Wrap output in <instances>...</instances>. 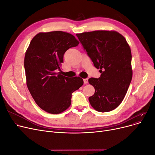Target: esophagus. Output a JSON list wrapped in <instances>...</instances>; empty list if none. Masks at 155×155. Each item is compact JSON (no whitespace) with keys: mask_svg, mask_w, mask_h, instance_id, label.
Instances as JSON below:
<instances>
[{"mask_svg":"<svg viewBox=\"0 0 155 155\" xmlns=\"http://www.w3.org/2000/svg\"><path fill=\"white\" fill-rule=\"evenodd\" d=\"M88 78H85V79H84V83L85 84H87L88 83Z\"/></svg>","mask_w":155,"mask_h":155,"instance_id":"1","label":"esophagus"}]
</instances>
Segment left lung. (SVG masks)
<instances>
[{
	"mask_svg": "<svg viewBox=\"0 0 155 155\" xmlns=\"http://www.w3.org/2000/svg\"><path fill=\"white\" fill-rule=\"evenodd\" d=\"M80 43L101 77L91 78L95 88L88 98L96 110L105 112L117 107L131 84V51L126 39L116 31H95L77 34Z\"/></svg>",
	"mask_w": 155,
	"mask_h": 155,
	"instance_id": "obj_1",
	"label": "left lung"
}]
</instances>
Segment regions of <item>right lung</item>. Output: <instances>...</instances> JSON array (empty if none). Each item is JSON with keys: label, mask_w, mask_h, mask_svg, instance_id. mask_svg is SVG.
Listing matches in <instances>:
<instances>
[{"label": "right lung", "mask_w": 155, "mask_h": 155, "mask_svg": "<svg viewBox=\"0 0 155 155\" xmlns=\"http://www.w3.org/2000/svg\"><path fill=\"white\" fill-rule=\"evenodd\" d=\"M78 44L74 36L63 31L40 32L29 44L24 58L27 86L38 106L48 113L57 114L67 109L72 93L84 84L79 77L56 72L61 70L64 53Z\"/></svg>", "instance_id": "add662e5"}]
</instances>
